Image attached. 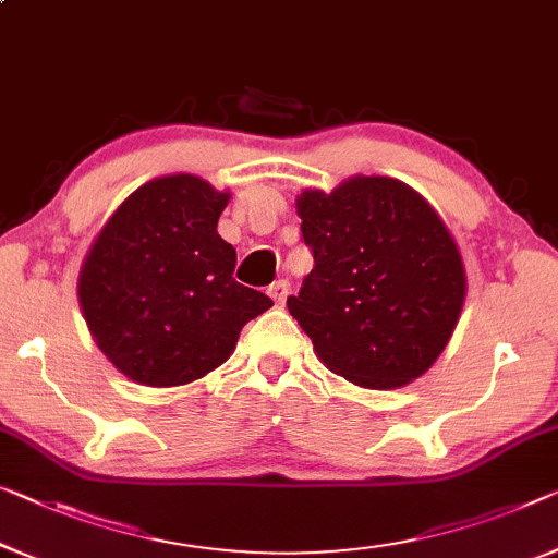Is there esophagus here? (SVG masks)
I'll return each mask as SVG.
<instances>
[{"instance_id":"34e87169","label":"esophagus","mask_w":558,"mask_h":558,"mask_svg":"<svg viewBox=\"0 0 558 558\" xmlns=\"http://www.w3.org/2000/svg\"><path fill=\"white\" fill-rule=\"evenodd\" d=\"M268 293H270L272 301H276L278 305H282V303H286V298L290 295V282H288V280L272 282V286L268 288Z\"/></svg>"}]
</instances>
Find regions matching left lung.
<instances>
[{"mask_svg":"<svg viewBox=\"0 0 558 558\" xmlns=\"http://www.w3.org/2000/svg\"><path fill=\"white\" fill-rule=\"evenodd\" d=\"M295 207L313 270L288 311L323 365L376 390L423 376L465 298L461 253L434 207L384 174L303 190Z\"/></svg>","mask_w":558,"mask_h":558,"instance_id":"left-lung-1","label":"left lung"}]
</instances>
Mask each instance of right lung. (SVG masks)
Listing matches in <instances>:
<instances>
[{
	"mask_svg": "<svg viewBox=\"0 0 558 558\" xmlns=\"http://www.w3.org/2000/svg\"><path fill=\"white\" fill-rule=\"evenodd\" d=\"M228 199L195 174L149 180L89 247L77 282L82 315L99 351L135 384L203 378L272 305L232 278L235 247L218 235Z\"/></svg>",
	"mask_w": 558,
	"mask_h": 558,
	"instance_id": "obj_1",
	"label": "right lung"
}]
</instances>
